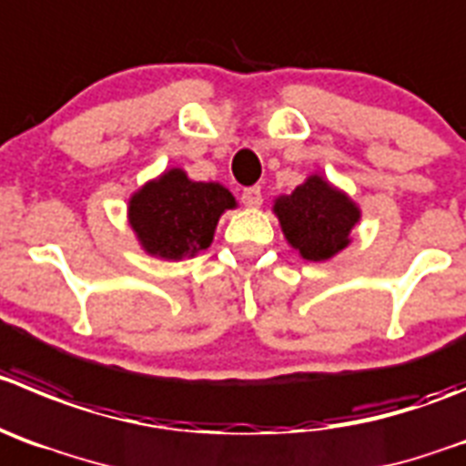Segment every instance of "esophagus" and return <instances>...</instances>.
I'll return each instance as SVG.
<instances>
[{
  "label": "esophagus",
  "mask_w": 466,
  "mask_h": 466,
  "mask_svg": "<svg viewBox=\"0 0 466 466\" xmlns=\"http://www.w3.org/2000/svg\"><path fill=\"white\" fill-rule=\"evenodd\" d=\"M241 202L246 204V207H259V204H262V190H259V186H250V188H243Z\"/></svg>",
  "instance_id": "obj_1"
}]
</instances>
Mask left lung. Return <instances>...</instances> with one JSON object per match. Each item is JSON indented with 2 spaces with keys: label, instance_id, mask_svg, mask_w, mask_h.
Masks as SVG:
<instances>
[{
  "label": "left lung",
  "instance_id": "left-lung-1",
  "mask_svg": "<svg viewBox=\"0 0 466 466\" xmlns=\"http://www.w3.org/2000/svg\"><path fill=\"white\" fill-rule=\"evenodd\" d=\"M273 211L287 241L308 262H324L340 253L360 218L359 207L317 174L297 186L292 195L278 198Z\"/></svg>",
  "mask_w": 466,
  "mask_h": 466
}]
</instances>
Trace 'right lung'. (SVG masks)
Segmentation results:
<instances>
[{
  "instance_id": "1",
  "label": "right lung",
  "mask_w": 466,
  "mask_h": 466,
  "mask_svg": "<svg viewBox=\"0 0 466 466\" xmlns=\"http://www.w3.org/2000/svg\"><path fill=\"white\" fill-rule=\"evenodd\" d=\"M234 207L228 188L190 181L174 167L130 198L128 218L147 253L186 259L211 246L218 218Z\"/></svg>"
}]
</instances>
